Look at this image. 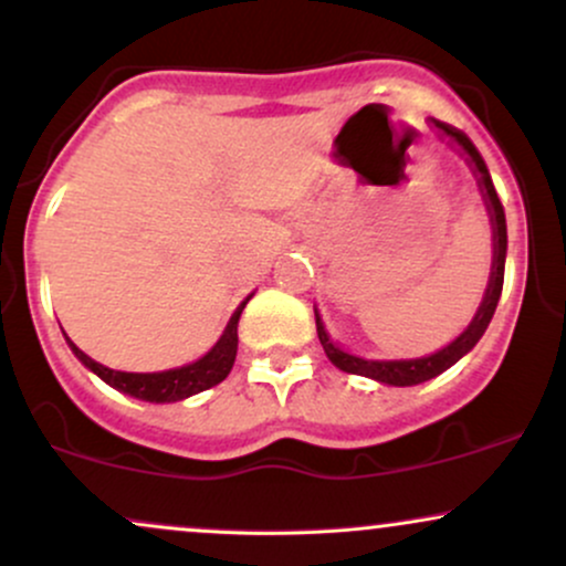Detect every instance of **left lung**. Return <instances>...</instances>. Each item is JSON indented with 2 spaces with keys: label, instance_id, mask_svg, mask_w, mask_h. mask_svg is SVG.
Returning <instances> with one entry per match:
<instances>
[{
  "label": "left lung",
  "instance_id": "1",
  "mask_svg": "<svg viewBox=\"0 0 566 566\" xmlns=\"http://www.w3.org/2000/svg\"><path fill=\"white\" fill-rule=\"evenodd\" d=\"M431 125L437 127L439 133H444L447 138H452L454 143H458L460 148H463L465 157H469V161H471L473 172H476L479 186H482L486 210H490V220H492V242H495V252H492V274H490V284H486L484 301H482V305H479L473 322L465 327V333L460 337H454L450 346H444L431 356H420V359L375 361V359H361V356L346 354V350L335 346L333 337H329L327 329H324L319 314H316V333H319L324 354L329 356V361H333L337 369H343V373L365 375V378L386 382V386H418V382L437 378V375L444 373V369H450L454 361L463 359V356L469 354L473 346H476L479 337L484 335L486 324H490L492 314H495V308H497L500 292H503L505 247H509V233H505V212H503V205H500L495 184H492V178H490V170H486L482 154H479V148L473 146L471 138L463 133V129L447 125V122H439V119H431Z\"/></svg>",
  "mask_w": 566,
  "mask_h": 566
}]
</instances>
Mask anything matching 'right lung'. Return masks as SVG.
I'll return each mask as SVG.
<instances>
[{"label": "right lung", "mask_w": 566, "mask_h": 566, "mask_svg": "<svg viewBox=\"0 0 566 566\" xmlns=\"http://www.w3.org/2000/svg\"><path fill=\"white\" fill-rule=\"evenodd\" d=\"M247 301H250V297H247ZM247 301L233 311L229 327H226V333L220 335V340L212 346V350H207V354L193 361V365L165 369V373H119V369L97 365V361L90 359L84 350L76 348L69 337L66 340L71 350L76 354V359H80L87 369H93L97 378L108 382V386L116 388V391L135 396V399H143V401H157V405H165V401H180V399H188V396L218 386V382L226 380V375L231 373L233 359H237V346H239V335H237L239 316H242Z\"/></svg>", "instance_id": "right-lung-1"}]
</instances>
